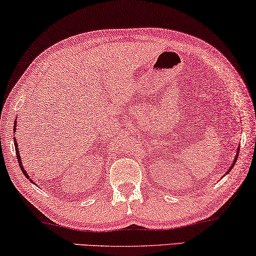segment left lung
<instances>
[{
	"mask_svg": "<svg viewBox=\"0 0 256 256\" xmlns=\"http://www.w3.org/2000/svg\"><path fill=\"white\" fill-rule=\"evenodd\" d=\"M238 154H239V147H238V152H237V155H236V157H234V160L232 162V164H231V166H230V168H229V170H228V172H226V173H229V172L231 171V170H232V168H234V164H236V160H237V158H238Z\"/></svg>",
	"mask_w": 256,
	"mask_h": 256,
	"instance_id": "8db88e82",
	"label": "left lung"
}]
</instances>
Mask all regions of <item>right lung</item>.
<instances>
[{"label": "right lung", "mask_w": 256, "mask_h": 256, "mask_svg": "<svg viewBox=\"0 0 256 256\" xmlns=\"http://www.w3.org/2000/svg\"><path fill=\"white\" fill-rule=\"evenodd\" d=\"M16 128H17V124H16V120H14V128L16 130ZM16 140H17V139H16V138H14V147H16V155H17V160H18L19 166H20V168H22V173L25 174V176L27 178V179H30V176H28L27 172L25 171V168H24V166H22V160H20V152H19V149H18V144H17V141H16ZM30 181H32V180L30 179ZM32 182H33V181H32Z\"/></svg>", "instance_id": "right-lung-1"}]
</instances>
